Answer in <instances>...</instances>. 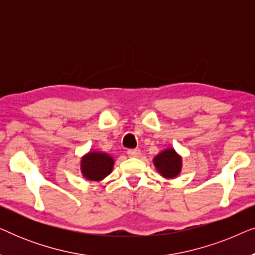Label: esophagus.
<instances>
[{
    "label": "esophagus",
    "instance_id": "esophagus-1",
    "mask_svg": "<svg viewBox=\"0 0 255 255\" xmlns=\"http://www.w3.org/2000/svg\"><path fill=\"white\" fill-rule=\"evenodd\" d=\"M128 156H131V158H138V156L140 155V149L139 148L128 149Z\"/></svg>",
    "mask_w": 255,
    "mask_h": 255
}]
</instances>
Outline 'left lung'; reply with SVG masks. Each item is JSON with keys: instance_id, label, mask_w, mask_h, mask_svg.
<instances>
[{"instance_id": "left-lung-1", "label": "left lung", "mask_w": 255, "mask_h": 255, "mask_svg": "<svg viewBox=\"0 0 255 255\" xmlns=\"http://www.w3.org/2000/svg\"><path fill=\"white\" fill-rule=\"evenodd\" d=\"M155 168L166 179L176 177L182 168V158L177 154L174 148H167L160 152L153 159Z\"/></svg>"}]
</instances>
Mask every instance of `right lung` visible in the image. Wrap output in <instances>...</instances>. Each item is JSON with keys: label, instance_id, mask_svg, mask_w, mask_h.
Wrapping results in <instances>:
<instances>
[{"label": "right lung", "instance_id": "obj_1", "mask_svg": "<svg viewBox=\"0 0 255 255\" xmlns=\"http://www.w3.org/2000/svg\"><path fill=\"white\" fill-rule=\"evenodd\" d=\"M114 158L108 153L93 151L81 159V173L89 181H101L114 168Z\"/></svg>", "mask_w": 255, "mask_h": 255}]
</instances>
